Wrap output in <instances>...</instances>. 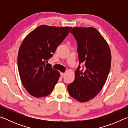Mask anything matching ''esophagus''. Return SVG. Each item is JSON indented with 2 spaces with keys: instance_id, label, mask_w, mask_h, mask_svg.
I'll list each match as a JSON object with an SVG mask.
<instances>
[{
  "instance_id": "esophagus-1",
  "label": "esophagus",
  "mask_w": 128,
  "mask_h": 128,
  "mask_svg": "<svg viewBox=\"0 0 128 128\" xmlns=\"http://www.w3.org/2000/svg\"><path fill=\"white\" fill-rule=\"evenodd\" d=\"M66 73H60V74H61V76H62V77L66 75Z\"/></svg>"
}]
</instances>
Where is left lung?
<instances>
[{"label":"left lung","instance_id":"1","mask_svg":"<svg viewBox=\"0 0 128 128\" xmlns=\"http://www.w3.org/2000/svg\"><path fill=\"white\" fill-rule=\"evenodd\" d=\"M70 33L77 43L79 65L68 90L76 100L86 102L96 96L104 85L111 68V50L94 28L74 27Z\"/></svg>","mask_w":128,"mask_h":128}]
</instances>
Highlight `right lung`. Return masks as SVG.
<instances>
[{
	"instance_id": "right-lung-1",
	"label": "right lung",
	"mask_w": 128,
	"mask_h": 128,
	"mask_svg": "<svg viewBox=\"0 0 128 128\" xmlns=\"http://www.w3.org/2000/svg\"><path fill=\"white\" fill-rule=\"evenodd\" d=\"M72 28L42 25L22 41L17 58L18 72L24 87L32 96H46L53 90L60 74L46 62Z\"/></svg>"
}]
</instances>
